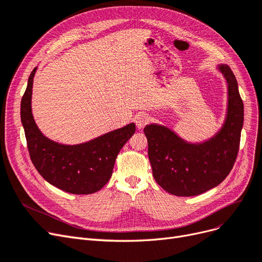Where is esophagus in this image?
Segmentation results:
<instances>
[{
    "instance_id": "1",
    "label": "esophagus",
    "mask_w": 262,
    "mask_h": 262,
    "mask_svg": "<svg viewBox=\"0 0 262 262\" xmlns=\"http://www.w3.org/2000/svg\"><path fill=\"white\" fill-rule=\"evenodd\" d=\"M135 123H136L137 127L141 129L149 123V116L146 113H139L135 116Z\"/></svg>"
}]
</instances>
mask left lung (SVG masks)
<instances>
[{"instance_id": "1", "label": "left lung", "mask_w": 262, "mask_h": 262, "mask_svg": "<svg viewBox=\"0 0 262 262\" xmlns=\"http://www.w3.org/2000/svg\"><path fill=\"white\" fill-rule=\"evenodd\" d=\"M228 85V108L222 127L211 138L192 143L164 125L149 124L143 132L153 177L177 196H194L217 187L229 175L237 157L244 122V104L228 64H218Z\"/></svg>"}]
</instances>
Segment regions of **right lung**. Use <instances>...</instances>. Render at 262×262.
<instances>
[{
	"mask_svg": "<svg viewBox=\"0 0 262 262\" xmlns=\"http://www.w3.org/2000/svg\"><path fill=\"white\" fill-rule=\"evenodd\" d=\"M35 67L23 96L20 118L31 161L51 185L72 194H92L111 178L115 159L133 136L134 123L79 144H62L45 137L32 115L31 98Z\"/></svg>",
	"mask_w": 262,
	"mask_h": 262,
	"instance_id": "obj_1",
	"label": "right lung"
}]
</instances>
